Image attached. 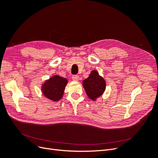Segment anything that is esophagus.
<instances>
[{"label":"esophagus","instance_id":"34e87169","mask_svg":"<svg viewBox=\"0 0 158 158\" xmlns=\"http://www.w3.org/2000/svg\"><path fill=\"white\" fill-rule=\"evenodd\" d=\"M79 77L78 75H73V76H72V79H73V81H78V80H79Z\"/></svg>","mask_w":158,"mask_h":158}]
</instances>
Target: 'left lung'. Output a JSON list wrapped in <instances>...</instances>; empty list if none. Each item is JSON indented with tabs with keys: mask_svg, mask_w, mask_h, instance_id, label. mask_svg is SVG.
Instances as JSON below:
<instances>
[{
	"mask_svg": "<svg viewBox=\"0 0 158 158\" xmlns=\"http://www.w3.org/2000/svg\"><path fill=\"white\" fill-rule=\"evenodd\" d=\"M83 87L89 98L95 100L103 94L106 89V81L96 70H93L87 79L83 82Z\"/></svg>",
	"mask_w": 158,
	"mask_h": 158,
	"instance_id": "obj_1",
	"label": "left lung"
}]
</instances>
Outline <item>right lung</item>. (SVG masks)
<instances>
[{"label":"right lung","instance_id":"obj_1","mask_svg":"<svg viewBox=\"0 0 158 158\" xmlns=\"http://www.w3.org/2000/svg\"><path fill=\"white\" fill-rule=\"evenodd\" d=\"M68 80L59 75H54L46 81L42 86L43 94L52 101H58L62 98Z\"/></svg>","mask_w":158,"mask_h":158}]
</instances>
